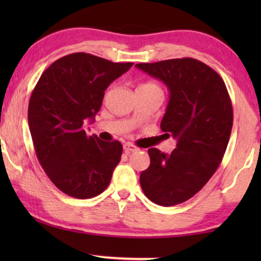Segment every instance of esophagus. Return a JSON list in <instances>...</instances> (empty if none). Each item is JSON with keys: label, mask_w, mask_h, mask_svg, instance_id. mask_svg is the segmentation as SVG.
<instances>
[{"label": "esophagus", "mask_w": 261, "mask_h": 261, "mask_svg": "<svg viewBox=\"0 0 261 261\" xmlns=\"http://www.w3.org/2000/svg\"><path fill=\"white\" fill-rule=\"evenodd\" d=\"M123 149H124V152L127 153V154H129V153H132V152H137V151H139V148L137 147V146H134V145H132V144H126L123 146Z\"/></svg>", "instance_id": "34e87169"}]
</instances>
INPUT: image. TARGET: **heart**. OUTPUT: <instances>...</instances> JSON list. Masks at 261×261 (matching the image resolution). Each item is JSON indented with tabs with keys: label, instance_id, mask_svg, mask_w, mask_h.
Instances as JSON below:
<instances>
[{
	"label": "heart",
	"instance_id": "obj_1",
	"mask_svg": "<svg viewBox=\"0 0 261 261\" xmlns=\"http://www.w3.org/2000/svg\"><path fill=\"white\" fill-rule=\"evenodd\" d=\"M139 88H146V89H152V90H158V91H162V89H160L159 85H156L155 83H145L140 85Z\"/></svg>",
	"mask_w": 261,
	"mask_h": 261
}]
</instances>
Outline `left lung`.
Masks as SVG:
<instances>
[{
    "instance_id": "8db88e82",
    "label": "left lung",
    "mask_w": 261,
    "mask_h": 261,
    "mask_svg": "<svg viewBox=\"0 0 261 261\" xmlns=\"http://www.w3.org/2000/svg\"><path fill=\"white\" fill-rule=\"evenodd\" d=\"M160 80L170 101L160 128L177 139L171 154L149 148L151 164L140 174L146 197L171 206L197 194L220 166L233 127V107L219 73L194 58L135 65Z\"/></svg>"
}]
</instances>
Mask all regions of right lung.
Here are the masks:
<instances>
[{
    "instance_id": "obj_1",
    "label": "right lung",
    "mask_w": 261,
    "mask_h": 261,
    "mask_svg": "<svg viewBox=\"0 0 261 261\" xmlns=\"http://www.w3.org/2000/svg\"><path fill=\"white\" fill-rule=\"evenodd\" d=\"M132 65L72 53L52 63L32 92L28 124L37 158L52 183L71 197L101 194L120 163L121 142L89 137L83 124L94 121L106 89Z\"/></svg>"
}]
</instances>
